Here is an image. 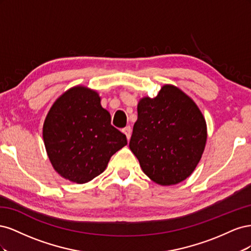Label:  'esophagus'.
Instances as JSON below:
<instances>
[{
  "label": "esophagus",
  "instance_id": "1",
  "mask_svg": "<svg viewBox=\"0 0 251 251\" xmlns=\"http://www.w3.org/2000/svg\"><path fill=\"white\" fill-rule=\"evenodd\" d=\"M123 132L126 134L127 140L131 138V134H132V128H131V126H126V127L124 128V130H123Z\"/></svg>",
  "mask_w": 251,
  "mask_h": 251
}]
</instances>
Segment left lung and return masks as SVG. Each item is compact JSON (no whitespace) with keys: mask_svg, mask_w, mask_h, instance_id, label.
Listing matches in <instances>:
<instances>
[{"mask_svg":"<svg viewBox=\"0 0 251 251\" xmlns=\"http://www.w3.org/2000/svg\"><path fill=\"white\" fill-rule=\"evenodd\" d=\"M137 111L130 149L144 174L160 185L191 176L207 137L196 103L178 88L165 85L155 98H142Z\"/></svg>","mask_w":251,"mask_h":251,"instance_id":"8db88e82","label":"left lung"}]
</instances>
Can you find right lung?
<instances>
[{
    "mask_svg": "<svg viewBox=\"0 0 251 251\" xmlns=\"http://www.w3.org/2000/svg\"><path fill=\"white\" fill-rule=\"evenodd\" d=\"M43 137L54 170L79 184L100 175L110 158L127 143L126 135L111 125L98 94L85 87L70 89L54 102Z\"/></svg>",
    "mask_w": 251,
    "mask_h": 251,
    "instance_id": "1",
    "label": "right lung"
}]
</instances>
